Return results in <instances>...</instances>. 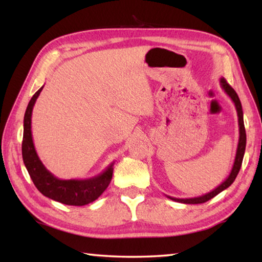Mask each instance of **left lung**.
Instances as JSON below:
<instances>
[{
	"instance_id": "obj_1",
	"label": "left lung",
	"mask_w": 262,
	"mask_h": 262,
	"mask_svg": "<svg viewBox=\"0 0 262 262\" xmlns=\"http://www.w3.org/2000/svg\"><path fill=\"white\" fill-rule=\"evenodd\" d=\"M220 84L223 90L225 91L231 100L233 101L234 106H236L237 110V115H238V126H239V140H238V145H237V151H236V157H234V162H233V166L231 168V172L228 176V178L225 179L223 183L221 185L217 186L215 189H212L211 192L206 193L201 195V196H196V198H189V199H178V198H172V196H167L171 200L177 201V202H181V203H187V205H198V203H203L207 202L208 200H210L214 196H216L217 194H220L221 192H223L224 189H227L229 186H231V184L236 179V177L238 174L239 170H241L242 163H243V158H244V154H245V148H246V133H245V126H244V115H243V108H242V103L239 100V97L236 94V91L229 85L228 82L225 81V78H220Z\"/></svg>"
}]
</instances>
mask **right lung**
Instances as JSON below:
<instances>
[{
	"label": "right lung",
	"instance_id": "add662e5",
	"mask_svg": "<svg viewBox=\"0 0 262 262\" xmlns=\"http://www.w3.org/2000/svg\"><path fill=\"white\" fill-rule=\"evenodd\" d=\"M41 86L35 92L26 107L24 115V133L21 143V155L26 170L32 179L35 187L45 196L68 206H85L97 200L107 188L113 174L114 162L92 178L62 180L51 173L43 165L35 151L32 132H31V118L35 100L42 90Z\"/></svg>",
	"mask_w": 262,
	"mask_h": 262
}]
</instances>
